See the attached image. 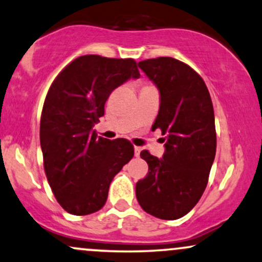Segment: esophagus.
Segmentation results:
<instances>
[{"mask_svg": "<svg viewBox=\"0 0 262 262\" xmlns=\"http://www.w3.org/2000/svg\"><path fill=\"white\" fill-rule=\"evenodd\" d=\"M140 151H141L140 146H135V148H134V155L137 156V158L140 155Z\"/></svg>", "mask_w": 262, "mask_h": 262, "instance_id": "obj_1", "label": "esophagus"}]
</instances>
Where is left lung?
Instances as JSON below:
<instances>
[{"instance_id":"1","label":"left lung","mask_w":262,"mask_h":262,"mask_svg":"<svg viewBox=\"0 0 262 262\" xmlns=\"http://www.w3.org/2000/svg\"><path fill=\"white\" fill-rule=\"evenodd\" d=\"M160 92L152 130L166 135L162 159L140 152L149 171L135 186L140 207L173 221L196 206L207 187L217 149L214 111L202 77L180 60L160 56L138 62Z\"/></svg>"}]
</instances>
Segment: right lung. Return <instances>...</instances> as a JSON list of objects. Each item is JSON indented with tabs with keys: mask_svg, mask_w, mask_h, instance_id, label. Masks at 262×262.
Returning a JSON list of instances; mask_svg holds the SVG:
<instances>
[{
	"mask_svg": "<svg viewBox=\"0 0 262 262\" xmlns=\"http://www.w3.org/2000/svg\"><path fill=\"white\" fill-rule=\"evenodd\" d=\"M139 76L133 59L83 55L53 81L41 111L40 146L48 182L70 214L100 210L113 177L133 158L130 141L97 137L93 127L113 90Z\"/></svg>",
	"mask_w": 262,
	"mask_h": 262,
	"instance_id": "obj_1",
	"label": "right lung"
}]
</instances>
